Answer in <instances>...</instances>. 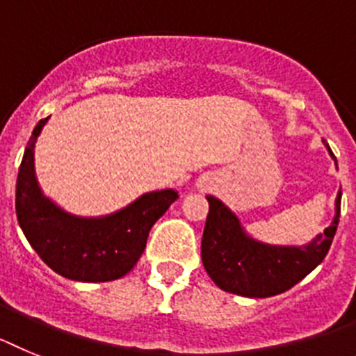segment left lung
<instances>
[{"mask_svg":"<svg viewBox=\"0 0 356 356\" xmlns=\"http://www.w3.org/2000/svg\"><path fill=\"white\" fill-rule=\"evenodd\" d=\"M327 150L333 156L332 148ZM341 195L339 191L332 225L302 247L268 245L247 236L236 215L208 195L209 213L200 245L204 268L216 286L245 298H270L292 289L330 251L341 216Z\"/></svg>","mask_w":356,"mask_h":356,"instance_id":"8db88e82","label":"left lung"}]
</instances>
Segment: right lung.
I'll return each instance as SVG.
<instances>
[{"label": "right lung", "mask_w": 356, "mask_h": 356, "mask_svg": "<svg viewBox=\"0 0 356 356\" xmlns=\"http://www.w3.org/2000/svg\"><path fill=\"white\" fill-rule=\"evenodd\" d=\"M46 122L41 120L33 129L15 182L21 229L33 251L60 276L89 283L118 280L138 264L152 225L179 199L177 191L145 193L122 211L100 218L63 211L42 195L33 172V145Z\"/></svg>", "instance_id": "obj_1"}]
</instances>
